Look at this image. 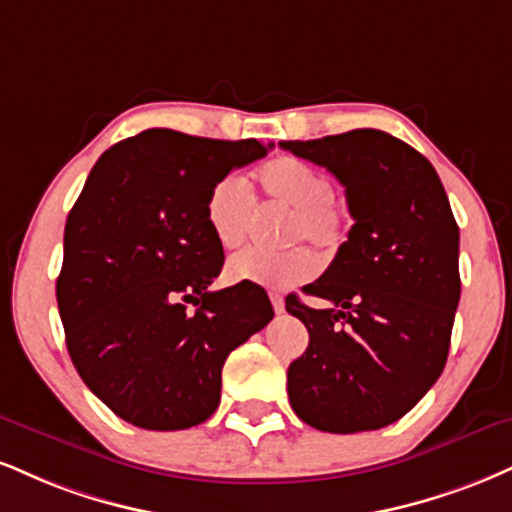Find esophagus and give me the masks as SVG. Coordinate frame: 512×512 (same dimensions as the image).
I'll return each instance as SVG.
<instances>
[{
	"instance_id": "esophagus-1",
	"label": "esophagus",
	"mask_w": 512,
	"mask_h": 512,
	"mask_svg": "<svg viewBox=\"0 0 512 512\" xmlns=\"http://www.w3.org/2000/svg\"><path fill=\"white\" fill-rule=\"evenodd\" d=\"M269 298H272V305L276 312H283V307H286V303H283V295L281 293H269Z\"/></svg>"
}]
</instances>
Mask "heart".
I'll return each mask as SVG.
<instances>
[{"label": "heart", "instance_id": "1", "mask_svg": "<svg viewBox=\"0 0 512 512\" xmlns=\"http://www.w3.org/2000/svg\"><path fill=\"white\" fill-rule=\"evenodd\" d=\"M257 183L267 202L291 209L283 226L286 243L310 240L317 248L336 250L346 240V207L331 195L334 193L331 181L315 166L298 157H274L257 169ZM252 217H255V202L243 178L229 174L209 188L205 221L221 248H238L248 236ZM226 274L231 281L288 288L310 281L317 274V257L307 248L283 252L248 248L231 257Z\"/></svg>", "mask_w": 512, "mask_h": 512}]
</instances>
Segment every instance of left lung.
<instances>
[{
	"label": "left lung",
	"instance_id": "1",
	"mask_svg": "<svg viewBox=\"0 0 512 512\" xmlns=\"http://www.w3.org/2000/svg\"><path fill=\"white\" fill-rule=\"evenodd\" d=\"M346 188L348 240L286 310L310 343L288 367L300 420L331 434L372 432L400 420L436 384L460 300V231L441 178L415 147L377 128L283 140Z\"/></svg>",
	"mask_w": 512,
	"mask_h": 512
}]
</instances>
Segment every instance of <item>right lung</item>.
Returning a JSON list of instances; mask_svg holds the SVG:
<instances>
[{
  "mask_svg": "<svg viewBox=\"0 0 512 512\" xmlns=\"http://www.w3.org/2000/svg\"><path fill=\"white\" fill-rule=\"evenodd\" d=\"M272 147L150 128L92 166L66 219L57 303L73 367L121 420L205 422L226 357L272 322L257 283L209 291L224 248L205 221L209 188Z\"/></svg>",
  "mask_w": 512,
  "mask_h": 512,
  "instance_id": "1",
  "label": "right lung"
}]
</instances>
